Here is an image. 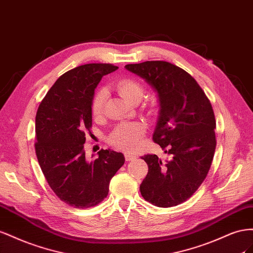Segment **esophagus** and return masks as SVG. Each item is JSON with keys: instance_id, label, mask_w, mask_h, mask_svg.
<instances>
[{"instance_id": "obj_1", "label": "esophagus", "mask_w": 253, "mask_h": 253, "mask_svg": "<svg viewBox=\"0 0 253 253\" xmlns=\"http://www.w3.org/2000/svg\"><path fill=\"white\" fill-rule=\"evenodd\" d=\"M136 157L134 156V155H132V154H129V153H125V159H126V161H132V160H134Z\"/></svg>"}]
</instances>
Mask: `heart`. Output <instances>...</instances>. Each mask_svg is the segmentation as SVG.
I'll use <instances>...</instances> for the list:
<instances>
[{"label": "heart", "instance_id": "obj_1", "mask_svg": "<svg viewBox=\"0 0 253 253\" xmlns=\"http://www.w3.org/2000/svg\"><path fill=\"white\" fill-rule=\"evenodd\" d=\"M118 90L122 97L129 103H131L136 97H142L144 92L142 85L131 78H124L120 81L118 84ZM106 97L107 91L105 88L99 89L93 96L91 111L94 117H99L103 113ZM143 133L144 126L141 123H122L109 134V142L118 148L132 150L139 146Z\"/></svg>", "mask_w": 253, "mask_h": 253}]
</instances>
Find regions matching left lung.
I'll return each mask as SVG.
<instances>
[{"label": "left lung", "instance_id": "1", "mask_svg": "<svg viewBox=\"0 0 253 253\" xmlns=\"http://www.w3.org/2000/svg\"><path fill=\"white\" fill-rule=\"evenodd\" d=\"M158 93L160 111L153 140L171 157L142 159L148 172L140 185L143 198L160 208L178 206L204 182L216 148L213 108L195 79L175 64L156 60L127 64Z\"/></svg>", "mask_w": 253, "mask_h": 253}]
</instances>
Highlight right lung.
I'll list each match as a JSON object with an SVG mask.
<instances>
[{
	"mask_svg": "<svg viewBox=\"0 0 253 253\" xmlns=\"http://www.w3.org/2000/svg\"><path fill=\"white\" fill-rule=\"evenodd\" d=\"M118 67L88 63L62 74L48 90L36 114L35 149L48 185L60 200L77 209L107 197L109 183L125 162L124 155L100 149L88 161L84 144L91 133V103L104 75Z\"/></svg>",
	"mask_w": 253,
	"mask_h": 253,
	"instance_id": "add662e5",
	"label": "right lung"
}]
</instances>
